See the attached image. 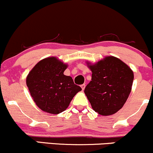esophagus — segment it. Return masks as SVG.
Here are the masks:
<instances>
[{
  "mask_svg": "<svg viewBox=\"0 0 153 153\" xmlns=\"http://www.w3.org/2000/svg\"><path fill=\"white\" fill-rule=\"evenodd\" d=\"M81 87H82V90H85V84H83V85H81Z\"/></svg>",
  "mask_w": 153,
  "mask_h": 153,
  "instance_id": "1",
  "label": "esophagus"
}]
</instances>
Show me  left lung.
I'll list each match as a JSON object with an SVG mask.
<instances>
[{"mask_svg":"<svg viewBox=\"0 0 153 153\" xmlns=\"http://www.w3.org/2000/svg\"><path fill=\"white\" fill-rule=\"evenodd\" d=\"M92 80L85 93L92 109L102 116L116 114L123 107L131 90L134 73L125 63L107 56L95 64L87 62Z\"/></svg>","mask_w":153,"mask_h":153,"instance_id":"obj_1","label":"left lung"}]
</instances>
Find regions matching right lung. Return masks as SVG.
<instances>
[{"mask_svg":"<svg viewBox=\"0 0 153 153\" xmlns=\"http://www.w3.org/2000/svg\"><path fill=\"white\" fill-rule=\"evenodd\" d=\"M67 66L57 58H46L39 61L27 75L26 82L30 95L45 112H63L74 95L82 90L71 76L63 74Z\"/></svg>","mask_w":153,"mask_h":153,"instance_id":"1","label":"right lung"}]
</instances>
